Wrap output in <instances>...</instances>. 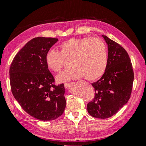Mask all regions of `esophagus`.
I'll return each mask as SVG.
<instances>
[{
    "label": "esophagus",
    "instance_id": "esophagus-1",
    "mask_svg": "<svg viewBox=\"0 0 146 146\" xmlns=\"http://www.w3.org/2000/svg\"><path fill=\"white\" fill-rule=\"evenodd\" d=\"M72 84V83L71 82H69V83H65L64 84V87H66V88H68V87H70L71 85Z\"/></svg>",
    "mask_w": 146,
    "mask_h": 146
}]
</instances>
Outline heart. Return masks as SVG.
Here are the masks:
<instances>
[{
	"instance_id": "b5f03b06",
	"label": "heart",
	"mask_w": 146,
	"mask_h": 146,
	"mask_svg": "<svg viewBox=\"0 0 146 146\" xmlns=\"http://www.w3.org/2000/svg\"><path fill=\"white\" fill-rule=\"evenodd\" d=\"M60 52L50 50L45 55V62L50 70L59 72L66 59L70 60L72 67L57 76L60 82L75 80L84 76L94 81L103 75L108 65V54L104 42L98 38H72L63 41Z\"/></svg>"
}]
</instances>
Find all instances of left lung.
Here are the masks:
<instances>
[{
  "label": "left lung",
  "mask_w": 146,
  "mask_h": 146,
  "mask_svg": "<svg viewBox=\"0 0 146 146\" xmlns=\"http://www.w3.org/2000/svg\"><path fill=\"white\" fill-rule=\"evenodd\" d=\"M108 44V65L100 80L92 84L94 98L87 104L92 117L106 119L113 116L130 98L134 73L128 53L120 44L103 35Z\"/></svg>",
  "instance_id": "obj_1"
}]
</instances>
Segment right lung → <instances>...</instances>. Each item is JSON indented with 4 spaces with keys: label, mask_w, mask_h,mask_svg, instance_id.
Here are the masks:
<instances>
[{
    "label": "right lung",
    "mask_w": 146,
    "mask_h": 146,
    "mask_svg": "<svg viewBox=\"0 0 146 146\" xmlns=\"http://www.w3.org/2000/svg\"><path fill=\"white\" fill-rule=\"evenodd\" d=\"M57 41L44 37L32 39L15 55L9 68L13 96L23 110L43 121L60 117L66 105L64 84H55L45 62L47 52Z\"/></svg>",
    "instance_id": "obj_1"
}]
</instances>
